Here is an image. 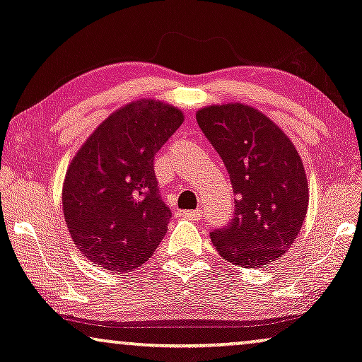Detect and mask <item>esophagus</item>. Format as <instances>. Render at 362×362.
<instances>
[{
    "label": "esophagus",
    "instance_id": "esophagus-1",
    "mask_svg": "<svg viewBox=\"0 0 362 362\" xmlns=\"http://www.w3.org/2000/svg\"><path fill=\"white\" fill-rule=\"evenodd\" d=\"M182 215H184V218H189V220H200L202 218V211L200 210H184L182 211Z\"/></svg>",
    "mask_w": 362,
    "mask_h": 362
}]
</instances>
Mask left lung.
<instances>
[{"mask_svg": "<svg viewBox=\"0 0 362 362\" xmlns=\"http://www.w3.org/2000/svg\"><path fill=\"white\" fill-rule=\"evenodd\" d=\"M197 122L230 173L235 215L210 231L221 257L262 268L286 253L306 216L308 180L295 146L267 115L245 104L210 105Z\"/></svg>", "mask_w": 362, "mask_h": 362, "instance_id": "1", "label": "left lung"}]
</instances>
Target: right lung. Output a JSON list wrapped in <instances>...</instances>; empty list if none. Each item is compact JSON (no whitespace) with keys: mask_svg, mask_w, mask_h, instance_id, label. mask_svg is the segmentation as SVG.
<instances>
[{"mask_svg":"<svg viewBox=\"0 0 362 362\" xmlns=\"http://www.w3.org/2000/svg\"><path fill=\"white\" fill-rule=\"evenodd\" d=\"M184 114L142 99L115 110L72 158L62 211L72 242L90 262L127 273L152 257L172 211L163 204L153 160Z\"/></svg>","mask_w":362,"mask_h":362,"instance_id":"1","label":"right lung"}]
</instances>
